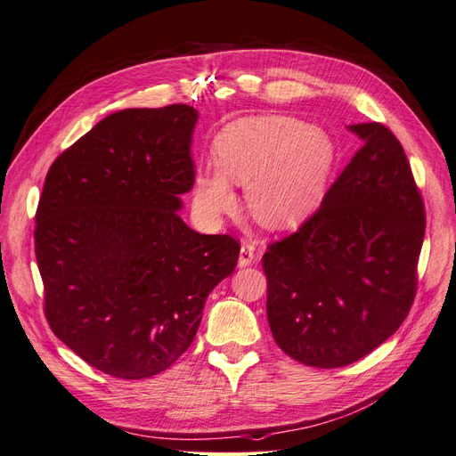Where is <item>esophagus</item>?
I'll use <instances>...</instances> for the list:
<instances>
[{"mask_svg": "<svg viewBox=\"0 0 456 456\" xmlns=\"http://www.w3.org/2000/svg\"><path fill=\"white\" fill-rule=\"evenodd\" d=\"M253 258H255V245L253 243H241V249H240V258H238V265L241 266V268H245V266H249L251 262H253Z\"/></svg>", "mask_w": 456, "mask_h": 456, "instance_id": "obj_1", "label": "esophagus"}]
</instances>
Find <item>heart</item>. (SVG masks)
<instances>
[{
  "label": "heart",
  "instance_id": "1",
  "mask_svg": "<svg viewBox=\"0 0 456 456\" xmlns=\"http://www.w3.org/2000/svg\"><path fill=\"white\" fill-rule=\"evenodd\" d=\"M213 154L216 167L200 169L194 181L198 209L228 215L238 207L232 184L245 186L253 216L268 228L297 226L314 213L335 159L325 133L283 116L232 121Z\"/></svg>",
  "mask_w": 456,
  "mask_h": 456
}]
</instances>
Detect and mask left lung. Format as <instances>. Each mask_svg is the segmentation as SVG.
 I'll use <instances>...</instances> for the list:
<instances>
[{
	"label": "left lung",
	"mask_w": 456,
	"mask_h": 456,
	"mask_svg": "<svg viewBox=\"0 0 456 456\" xmlns=\"http://www.w3.org/2000/svg\"><path fill=\"white\" fill-rule=\"evenodd\" d=\"M350 131L363 146L320 209L262 256L273 340L320 369L362 360L403 323L426 230L420 190L395 134L377 121Z\"/></svg>",
	"instance_id": "obj_1"
}]
</instances>
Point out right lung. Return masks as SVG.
<instances>
[{
	"label": "right lung",
	"instance_id": "obj_1",
	"mask_svg": "<svg viewBox=\"0 0 456 456\" xmlns=\"http://www.w3.org/2000/svg\"><path fill=\"white\" fill-rule=\"evenodd\" d=\"M198 112L188 104L110 114L53 161L36 211V258L51 330L110 377L171 367L240 243L178 216L194 186Z\"/></svg>",
	"mask_w": 456,
	"mask_h": 456
}]
</instances>
